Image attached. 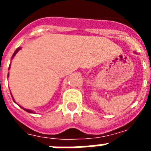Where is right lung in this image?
I'll return each mask as SVG.
<instances>
[{
	"label": "right lung",
	"instance_id": "obj_1",
	"mask_svg": "<svg viewBox=\"0 0 151 151\" xmlns=\"http://www.w3.org/2000/svg\"><path fill=\"white\" fill-rule=\"evenodd\" d=\"M21 49H22V48H21V47H18V48H17V49L16 50H15V52L13 53V56H12V58H14V56L16 55L17 53V52H18L19 50H21ZM9 69H10V65H9ZM8 78H9V73H8ZM11 96H12V94H11ZM12 98H13V96H12ZM13 101H14V102H16V101H15V100H14V99H13ZM21 107H22V106H21ZM22 109H23V110H25V111H26V112H28V113H31V114H34V113H35V112H33V110H28V109H24V108H23V107H22Z\"/></svg>",
	"mask_w": 151,
	"mask_h": 151
}]
</instances>
